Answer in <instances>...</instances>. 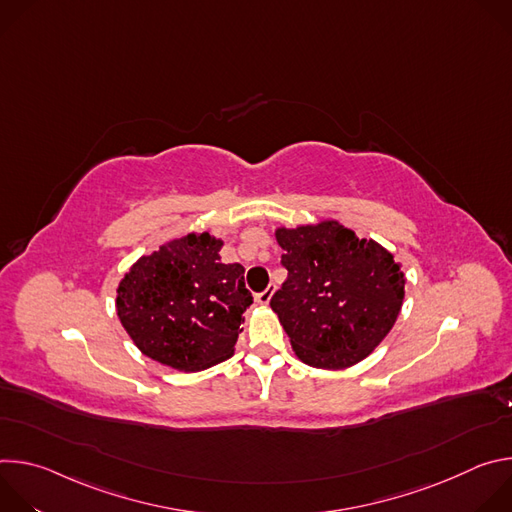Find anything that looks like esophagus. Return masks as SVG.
Returning a JSON list of instances; mask_svg holds the SVG:
<instances>
[{"instance_id":"34e87169","label":"esophagus","mask_w":512,"mask_h":512,"mask_svg":"<svg viewBox=\"0 0 512 512\" xmlns=\"http://www.w3.org/2000/svg\"><path fill=\"white\" fill-rule=\"evenodd\" d=\"M273 289H275L273 285H269L267 289H263V291H261V294H257V296H255V302H257V304H261V306H267V304L271 302V296H273Z\"/></svg>"}]
</instances>
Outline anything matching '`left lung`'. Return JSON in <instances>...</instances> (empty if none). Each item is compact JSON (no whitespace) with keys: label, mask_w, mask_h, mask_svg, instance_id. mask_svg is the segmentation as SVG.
Listing matches in <instances>:
<instances>
[{"label":"left lung","mask_w":512,"mask_h":512,"mask_svg":"<svg viewBox=\"0 0 512 512\" xmlns=\"http://www.w3.org/2000/svg\"><path fill=\"white\" fill-rule=\"evenodd\" d=\"M287 279L271 298L298 358L338 371L367 358L393 328L405 275L373 239L336 221L277 229Z\"/></svg>","instance_id":"obj_1"}]
</instances>
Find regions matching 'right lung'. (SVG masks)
I'll return each mask as SVG.
<instances>
[{"instance_id":"add662e5","label":"right lung","mask_w":512,"mask_h":512,"mask_svg":"<svg viewBox=\"0 0 512 512\" xmlns=\"http://www.w3.org/2000/svg\"><path fill=\"white\" fill-rule=\"evenodd\" d=\"M221 247L208 233H188L139 257L125 273L117 316L145 356L186 373L233 356L253 296L245 267L223 263Z\"/></svg>"}]
</instances>
